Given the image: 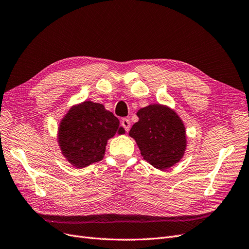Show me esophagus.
I'll return each instance as SVG.
<instances>
[{"instance_id":"esophagus-1","label":"esophagus","mask_w":249,"mask_h":249,"mask_svg":"<svg viewBox=\"0 0 249 249\" xmlns=\"http://www.w3.org/2000/svg\"><path fill=\"white\" fill-rule=\"evenodd\" d=\"M121 125L124 127V129L128 132L129 131V129H130V121L128 119H126V118H123L122 120H121Z\"/></svg>"}]
</instances>
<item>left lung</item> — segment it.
<instances>
[{"mask_svg": "<svg viewBox=\"0 0 249 249\" xmlns=\"http://www.w3.org/2000/svg\"><path fill=\"white\" fill-rule=\"evenodd\" d=\"M129 136L136 142L142 157L155 168L165 170L177 164L187 149V133L182 120L171 107L153 104L136 113Z\"/></svg>", "mask_w": 249, "mask_h": 249, "instance_id": "obj_1", "label": "left lung"}]
</instances>
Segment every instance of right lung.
Masks as SVG:
<instances>
[{"label":"right lung","instance_id":"right-lung-1","mask_svg":"<svg viewBox=\"0 0 249 249\" xmlns=\"http://www.w3.org/2000/svg\"><path fill=\"white\" fill-rule=\"evenodd\" d=\"M125 130L117 117L91 100L72 106L58 126L57 142L61 154L72 166L84 168L103 160L107 141Z\"/></svg>","mask_w":249,"mask_h":249}]
</instances>
